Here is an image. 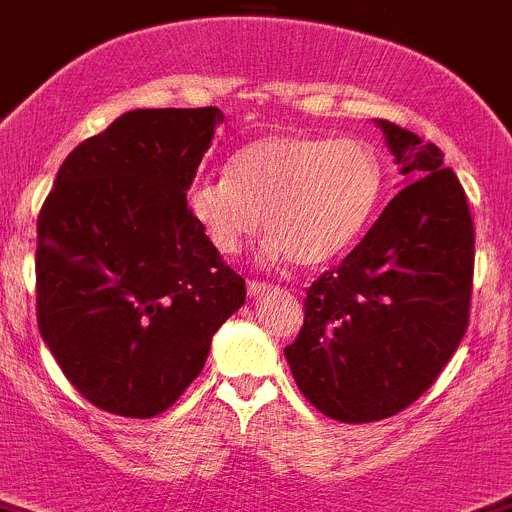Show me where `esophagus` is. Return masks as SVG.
Returning <instances> with one entry per match:
<instances>
[{
	"label": "esophagus",
	"instance_id": "obj_1",
	"mask_svg": "<svg viewBox=\"0 0 512 512\" xmlns=\"http://www.w3.org/2000/svg\"><path fill=\"white\" fill-rule=\"evenodd\" d=\"M267 290H270V285H267V282H257V280L247 282V295H250V297L265 295Z\"/></svg>",
	"mask_w": 512,
	"mask_h": 512
}]
</instances>
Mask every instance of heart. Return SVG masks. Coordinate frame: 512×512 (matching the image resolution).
Here are the masks:
<instances>
[{"label":"heart","mask_w":512,"mask_h":512,"mask_svg":"<svg viewBox=\"0 0 512 512\" xmlns=\"http://www.w3.org/2000/svg\"><path fill=\"white\" fill-rule=\"evenodd\" d=\"M380 192V157L365 140L285 132L240 147L227 175L195 180L185 202L220 255L240 252L265 215L270 260L322 267L355 245Z\"/></svg>","instance_id":"1"}]
</instances>
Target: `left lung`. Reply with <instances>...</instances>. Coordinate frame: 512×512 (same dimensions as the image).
I'll return each mask as SVG.
<instances>
[{
    "instance_id": "8db88e82",
    "label": "left lung",
    "mask_w": 512,
    "mask_h": 512,
    "mask_svg": "<svg viewBox=\"0 0 512 512\" xmlns=\"http://www.w3.org/2000/svg\"><path fill=\"white\" fill-rule=\"evenodd\" d=\"M403 190L360 245L312 282L305 325L285 347L307 400L340 423H372L413 405L468 327L475 232L443 152L375 119Z\"/></svg>"
}]
</instances>
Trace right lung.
I'll list each match as a JSON object with an SVG mask.
<instances>
[{"mask_svg":"<svg viewBox=\"0 0 512 512\" xmlns=\"http://www.w3.org/2000/svg\"><path fill=\"white\" fill-rule=\"evenodd\" d=\"M222 119L217 107L124 112L69 152L39 212V332L107 413H165L245 305V280L185 202Z\"/></svg>","mask_w":512,"mask_h":512,"instance_id":"1","label":"right lung"}]
</instances>
